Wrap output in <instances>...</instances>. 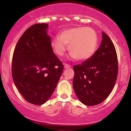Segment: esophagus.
I'll list each match as a JSON object with an SVG mask.
<instances>
[{"label": "esophagus", "mask_w": 131, "mask_h": 131, "mask_svg": "<svg viewBox=\"0 0 131 131\" xmlns=\"http://www.w3.org/2000/svg\"><path fill=\"white\" fill-rule=\"evenodd\" d=\"M71 67V66L70 65V64H64V68H70Z\"/></svg>", "instance_id": "obj_1"}]
</instances>
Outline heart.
Returning <instances> with one entry per match:
<instances>
[{
	"label": "heart",
	"instance_id": "obj_1",
	"mask_svg": "<svg viewBox=\"0 0 131 131\" xmlns=\"http://www.w3.org/2000/svg\"><path fill=\"white\" fill-rule=\"evenodd\" d=\"M98 43L96 31L89 27H76L64 29L51 42L58 56H63L69 44L70 55L78 60H86L94 55Z\"/></svg>",
	"mask_w": 131,
	"mask_h": 131
}]
</instances>
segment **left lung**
<instances>
[{
  "instance_id": "1",
  "label": "left lung",
  "mask_w": 131,
  "mask_h": 131,
  "mask_svg": "<svg viewBox=\"0 0 131 131\" xmlns=\"http://www.w3.org/2000/svg\"><path fill=\"white\" fill-rule=\"evenodd\" d=\"M73 69V89L79 100L88 106L104 101L114 88L118 71L116 52L110 38L102 32L98 50Z\"/></svg>"
}]
</instances>
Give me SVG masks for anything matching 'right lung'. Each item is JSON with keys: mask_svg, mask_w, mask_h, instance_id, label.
<instances>
[{"mask_svg": "<svg viewBox=\"0 0 131 131\" xmlns=\"http://www.w3.org/2000/svg\"><path fill=\"white\" fill-rule=\"evenodd\" d=\"M48 24H35L20 37L13 52L12 73L24 99L40 105L50 99L63 71L53 52Z\"/></svg>", "mask_w": 131, "mask_h": 131, "instance_id": "right-lung-1", "label": "right lung"}]
</instances>
